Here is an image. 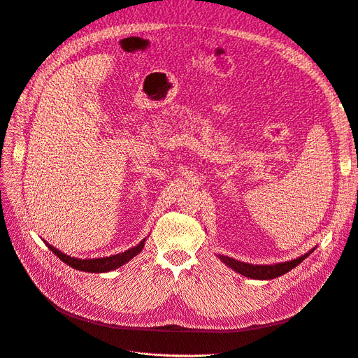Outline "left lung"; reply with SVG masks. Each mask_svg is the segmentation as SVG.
Returning <instances> with one entry per match:
<instances>
[{"instance_id": "left-lung-1", "label": "left lung", "mask_w": 358, "mask_h": 358, "mask_svg": "<svg viewBox=\"0 0 358 358\" xmlns=\"http://www.w3.org/2000/svg\"><path fill=\"white\" fill-rule=\"evenodd\" d=\"M309 254H305L303 257H299L296 259H292V262L279 263V264H273V266H267V264L266 266H257V264L254 266V264L237 262V259H234V258L224 257V255H220V258L222 259V262L227 266L231 267L233 270H236L237 273H241L243 276L252 278V279H273V278H278L280 275L289 272L291 268H294L296 266H299Z\"/></svg>"}]
</instances>
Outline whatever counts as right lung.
I'll use <instances>...</instances> for the list:
<instances>
[{
  "label": "right lung",
  "instance_id": "right-lung-1",
  "mask_svg": "<svg viewBox=\"0 0 358 358\" xmlns=\"http://www.w3.org/2000/svg\"><path fill=\"white\" fill-rule=\"evenodd\" d=\"M48 246L50 248V251L53 254L59 257V259H62V262L67 266H70L76 270H82V272H91V273H103V272H110V270L121 267L122 264L128 263L133 257L142 252V249L145 246V241L140 242L137 246L128 249V251H125V252L110 255V257H104V258H91V259L74 258L67 254H62L61 251H58L57 248H53L50 245H48Z\"/></svg>",
  "mask_w": 358,
  "mask_h": 358
}]
</instances>
